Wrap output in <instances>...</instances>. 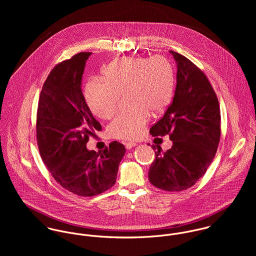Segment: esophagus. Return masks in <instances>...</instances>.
<instances>
[{
  "mask_svg": "<svg viewBox=\"0 0 256 256\" xmlns=\"http://www.w3.org/2000/svg\"><path fill=\"white\" fill-rule=\"evenodd\" d=\"M137 146V143H135V142H127V143H125V146H126L127 150H130V148H132L133 146Z\"/></svg>",
  "mask_w": 256,
  "mask_h": 256,
  "instance_id": "esophagus-1",
  "label": "esophagus"
}]
</instances>
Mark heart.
<instances>
[{
  "label": "heart",
  "instance_id": "obj_1",
  "mask_svg": "<svg viewBox=\"0 0 256 256\" xmlns=\"http://www.w3.org/2000/svg\"><path fill=\"white\" fill-rule=\"evenodd\" d=\"M104 78H94L86 86L84 98L94 115L111 118L117 111L121 96L131 108L123 111L110 123L113 138L135 140L146 129L150 111L160 112L170 102L174 90V72L164 56L150 58L121 57L104 70Z\"/></svg>",
  "mask_w": 256,
  "mask_h": 256
}]
</instances>
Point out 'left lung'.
Returning a JSON list of instances; mask_svg holds the SVG:
<instances>
[{"instance_id":"left-lung-1","label":"left lung","mask_w":256,"mask_h":256,"mask_svg":"<svg viewBox=\"0 0 256 256\" xmlns=\"http://www.w3.org/2000/svg\"><path fill=\"white\" fill-rule=\"evenodd\" d=\"M178 64L176 88L172 104L154 123L152 136L170 135L172 146L160 152L148 170V180L166 191H182L197 182L211 164L220 137L217 94L208 78L182 54L170 51ZM156 150V146H152Z\"/></svg>"}]
</instances>
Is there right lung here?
<instances>
[{
	"label": "right lung",
	"instance_id": "add662e5",
	"mask_svg": "<svg viewBox=\"0 0 256 256\" xmlns=\"http://www.w3.org/2000/svg\"><path fill=\"white\" fill-rule=\"evenodd\" d=\"M90 52L57 64L43 84L36 114L41 158L56 182L76 195L90 197L114 185L125 146L117 141L104 150H88L90 136L102 130L80 90Z\"/></svg>",
	"mask_w": 256,
	"mask_h": 256
}]
</instances>
